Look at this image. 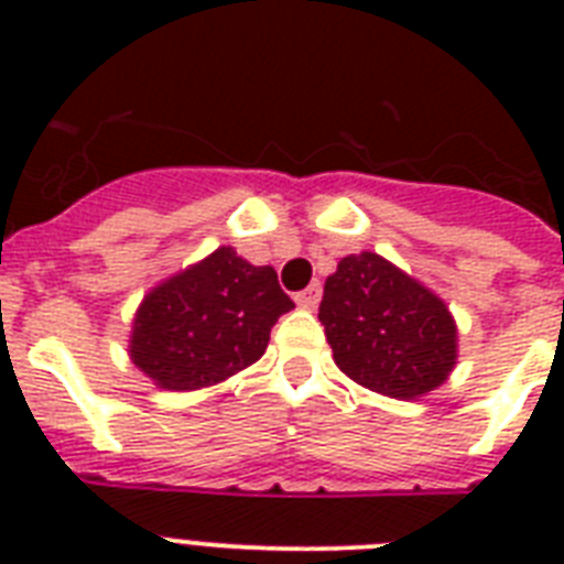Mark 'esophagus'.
<instances>
[{"instance_id": "obj_1", "label": "esophagus", "mask_w": 564, "mask_h": 564, "mask_svg": "<svg viewBox=\"0 0 564 564\" xmlns=\"http://www.w3.org/2000/svg\"><path fill=\"white\" fill-rule=\"evenodd\" d=\"M295 301H299V307L304 310L318 307V301H322V283H310L307 290H301L299 295H295Z\"/></svg>"}]
</instances>
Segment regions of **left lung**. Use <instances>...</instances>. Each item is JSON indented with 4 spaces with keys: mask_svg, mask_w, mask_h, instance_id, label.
I'll return each mask as SVG.
<instances>
[{
    "mask_svg": "<svg viewBox=\"0 0 564 564\" xmlns=\"http://www.w3.org/2000/svg\"><path fill=\"white\" fill-rule=\"evenodd\" d=\"M318 322L336 366L371 392L419 398L454 369L456 325L445 301L371 251L339 260Z\"/></svg>",
    "mask_w": 564,
    "mask_h": 564,
    "instance_id": "8db88e82",
    "label": "left lung"
}]
</instances>
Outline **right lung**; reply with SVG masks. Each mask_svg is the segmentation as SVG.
I'll return each instance as SVG.
<instances>
[{
    "instance_id": "right-lung-1",
    "label": "right lung",
    "mask_w": 564,
    "mask_h": 564,
    "mask_svg": "<svg viewBox=\"0 0 564 564\" xmlns=\"http://www.w3.org/2000/svg\"><path fill=\"white\" fill-rule=\"evenodd\" d=\"M292 307L272 265L216 248L145 295L131 357L163 389H202L260 360L274 322Z\"/></svg>"
}]
</instances>
